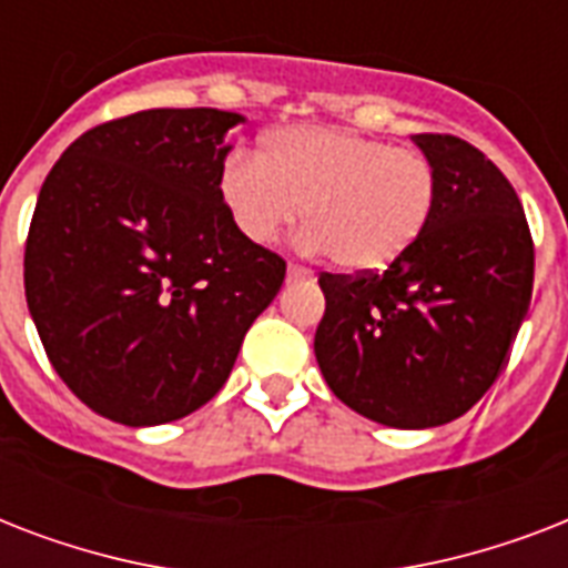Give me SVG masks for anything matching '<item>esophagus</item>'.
Listing matches in <instances>:
<instances>
[{"mask_svg": "<svg viewBox=\"0 0 568 568\" xmlns=\"http://www.w3.org/2000/svg\"><path fill=\"white\" fill-rule=\"evenodd\" d=\"M312 271L310 267H301V265H288V280H310Z\"/></svg>", "mask_w": 568, "mask_h": 568, "instance_id": "1", "label": "esophagus"}]
</instances>
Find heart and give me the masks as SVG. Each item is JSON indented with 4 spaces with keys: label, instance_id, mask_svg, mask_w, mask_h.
<instances>
[{
    "label": "heart",
    "instance_id": "b5f03b06",
    "mask_svg": "<svg viewBox=\"0 0 568 568\" xmlns=\"http://www.w3.org/2000/svg\"><path fill=\"white\" fill-rule=\"evenodd\" d=\"M221 200L235 230L265 247L303 209L301 247L345 271H379L430 223L436 168L415 150L329 126H288L262 138L258 159L232 155Z\"/></svg>",
    "mask_w": 568,
    "mask_h": 568
}]
</instances>
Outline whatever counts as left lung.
Instances as JSON below:
<instances>
[{
	"instance_id": "left-lung-1",
	"label": "left lung",
	"mask_w": 568,
	"mask_h": 568,
	"mask_svg": "<svg viewBox=\"0 0 568 568\" xmlns=\"http://www.w3.org/2000/svg\"><path fill=\"white\" fill-rule=\"evenodd\" d=\"M436 168L422 239L383 274H321L315 359L333 395L386 427H439L507 365L534 292L525 209L498 168L454 135H413Z\"/></svg>"
}]
</instances>
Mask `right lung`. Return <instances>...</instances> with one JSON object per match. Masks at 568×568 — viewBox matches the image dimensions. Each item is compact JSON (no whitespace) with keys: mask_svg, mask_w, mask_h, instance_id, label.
Instances as JSON below:
<instances>
[{"mask_svg":"<svg viewBox=\"0 0 568 568\" xmlns=\"http://www.w3.org/2000/svg\"><path fill=\"white\" fill-rule=\"evenodd\" d=\"M235 111L150 109L67 146L38 194L26 301L49 363L126 427L176 422L230 377L285 262L221 200Z\"/></svg>","mask_w":568,"mask_h":568,"instance_id":"1","label":"right lung"}]
</instances>
